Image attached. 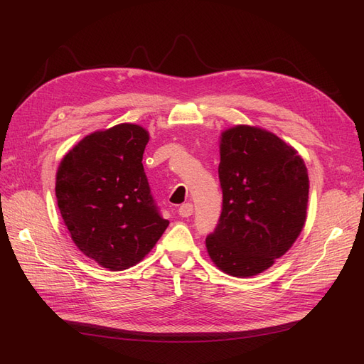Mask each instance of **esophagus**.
Segmentation results:
<instances>
[{"mask_svg":"<svg viewBox=\"0 0 364 364\" xmlns=\"http://www.w3.org/2000/svg\"><path fill=\"white\" fill-rule=\"evenodd\" d=\"M179 215L181 217H190V215H193V203H183L179 208Z\"/></svg>","mask_w":364,"mask_h":364,"instance_id":"1","label":"esophagus"}]
</instances>
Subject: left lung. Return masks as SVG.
<instances>
[{
  "label": "left lung",
  "instance_id": "1",
  "mask_svg": "<svg viewBox=\"0 0 364 364\" xmlns=\"http://www.w3.org/2000/svg\"><path fill=\"white\" fill-rule=\"evenodd\" d=\"M218 178L223 208L206 237L208 255L230 277H255L302 232L310 190L305 162L272 132L238 124L220 136Z\"/></svg>",
  "mask_w": 364,
  "mask_h": 364
}]
</instances>
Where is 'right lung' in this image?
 <instances>
[{
  "instance_id": "obj_1",
  "label": "right lung",
  "mask_w": 364,
  "mask_h": 364,
  "mask_svg": "<svg viewBox=\"0 0 364 364\" xmlns=\"http://www.w3.org/2000/svg\"><path fill=\"white\" fill-rule=\"evenodd\" d=\"M150 136L123 123L86 135L56 173V199L75 246L102 267L126 270L144 259L168 226L142 167Z\"/></svg>"
}]
</instances>
